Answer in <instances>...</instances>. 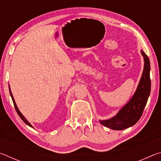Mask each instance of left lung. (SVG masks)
Listing matches in <instances>:
<instances>
[{
    "label": "left lung",
    "instance_id": "obj_1",
    "mask_svg": "<svg viewBox=\"0 0 161 161\" xmlns=\"http://www.w3.org/2000/svg\"><path fill=\"white\" fill-rule=\"evenodd\" d=\"M144 59V67L137 89L128 103L115 116L107 120H99L101 124L113 130H124L137 123L142 116L151 92L150 60L143 50L141 51Z\"/></svg>",
    "mask_w": 161,
    "mask_h": 161
}]
</instances>
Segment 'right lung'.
Here are the masks:
<instances>
[{
  "instance_id": "obj_1",
  "label": "right lung",
  "mask_w": 161,
  "mask_h": 161,
  "mask_svg": "<svg viewBox=\"0 0 161 161\" xmlns=\"http://www.w3.org/2000/svg\"><path fill=\"white\" fill-rule=\"evenodd\" d=\"M9 86V85H8ZM9 91H10V97H11V98H12V100H13V104H14V107H15V110H16V111H17V113H18V114L19 115V116L20 117V119L23 120V121L25 122V123L28 125V126H31V127H32V128H33V126H32V125L29 123V121H28V120H27L25 118V116H24L23 114H21V112L20 111H19V109H18V107H17V105H16V103H15V99H14V98H13V94H12V92H11V90H10V86H9Z\"/></svg>"
}]
</instances>
